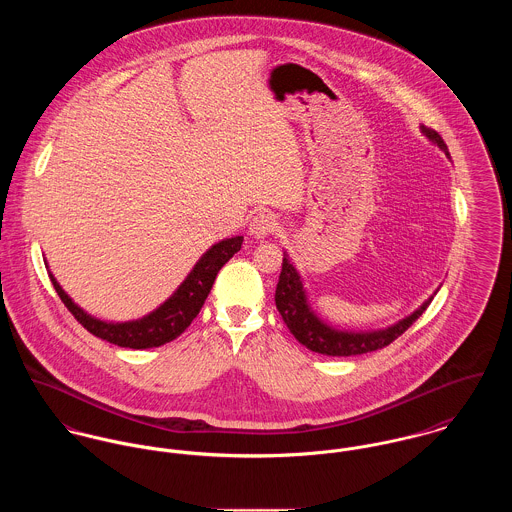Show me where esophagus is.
Here are the masks:
<instances>
[{
  "label": "esophagus",
  "instance_id": "esophagus-1",
  "mask_svg": "<svg viewBox=\"0 0 512 512\" xmlns=\"http://www.w3.org/2000/svg\"><path fill=\"white\" fill-rule=\"evenodd\" d=\"M277 228H279V218L271 212H259L249 222V233L255 235L257 239H265L267 235L277 231Z\"/></svg>",
  "mask_w": 512,
  "mask_h": 512
}]
</instances>
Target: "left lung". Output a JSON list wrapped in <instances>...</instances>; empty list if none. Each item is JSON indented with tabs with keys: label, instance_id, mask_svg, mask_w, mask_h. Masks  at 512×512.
I'll list each match as a JSON object with an SVG mask.
<instances>
[{
	"label": "left lung",
	"instance_id": "1",
	"mask_svg": "<svg viewBox=\"0 0 512 512\" xmlns=\"http://www.w3.org/2000/svg\"><path fill=\"white\" fill-rule=\"evenodd\" d=\"M420 131L428 137V141L438 145L446 153V157H450L448 145L434 129L420 125ZM434 294L428 300H424L420 308H416L412 314L398 320L397 324H393L389 328L371 330V332L338 330V328L326 324L312 310L302 277L296 271V267L292 265V261L288 259V255L284 253L283 271H281L277 292H275V304H277V310L281 312L284 324L290 330V334L302 345H306L310 351H316L322 355H332V357H349V355L377 351V349H383L385 345L393 343L422 316V312L430 306Z\"/></svg>",
	"mask_w": 512,
	"mask_h": 512
}]
</instances>
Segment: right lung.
<instances>
[{
	"mask_svg": "<svg viewBox=\"0 0 512 512\" xmlns=\"http://www.w3.org/2000/svg\"><path fill=\"white\" fill-rule=\"evenodd\" d=\"M241 243H243V235H235V237L222 239L220 243H214L198 259V263L192 267L188 277L159 308H155L143 318L129 320V322H106L90 316L62 290L53 273H49V277L64 306L90 334L119 347L149 349V347H159L176 340L192 324V320L198 316L200 308L204 306L212 290L218 271L241 249Z\"/></svg>",
	"mask_w": 512,
	"mask_h": 512,
	"instance_id": "right-lung-1",
	"label": "right lung"
}]
</instances>
